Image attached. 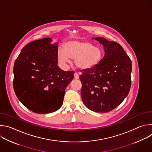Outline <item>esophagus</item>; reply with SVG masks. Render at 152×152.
Instances as JSON below:
<instances>
[{"label":"esophagus","instance_id":"34e87169","mask_svg":"<svg viewBox=\"0 0 152 152\" xmlns=\"http://www.w3.org/2000/svg\"><path fill=\"white\" fill-rule=\"evenodd\" d=\"M74 77H75L76 79H79V75H78L77 73H74Z\"/></svg>","mask_w":152,"mask_h":152}]
</instances>
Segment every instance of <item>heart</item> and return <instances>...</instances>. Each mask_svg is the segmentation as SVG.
<instances>
[{"label": "heart", "instance_id": "1", "mask_svg": "<svg viewBox=\"0 0 152 152\" xmlns=\"http://www.w3.org/2000/svg\"><path fill=\"white\" fill-rule=\"evenodd\" d=\"M102 55V50L89 41L70 40L65 43L64 49L58 50L57 59L64 66L70 63L72 59L78 69L87 70L99 64Z\"/></svg>", "mask_w": 152, "mask_h": 152}]
</instances>
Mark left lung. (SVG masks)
<instances>
[{
	"label": "left lung",
	"instance_id": "1",
	"mask_svg": "<svg viewBox=\"0 0 152 152\" xmlns=\"http://www.w3.org/2000/svg\"><path fill=\"white\" fill-rule=\"evenodd\" d=\"M102 44L104 56L94 68L83 70L81 96L89 110L105 113L120 105L131 86L132 61L118 43L97 37Z\"/></svg>",
	"mask_w": 152,
	"mask_h": 152
}]
</instances>
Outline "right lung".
I'll use <instances>...</instances> for the list:
<instances>
[{
	"instance_id": "add662e5",
	"label": "right lung",
	"mask_w": 152,
	"mask_h": 152,
	"mask_svg": "<svg viewBox=\"0 0 152 152\" xmlns=\"http://www.w3.org/2000/svg\"><path fill=\"white\" fill-rule=\"evenodd\" d=\"M52 41L48 37L28 43L14 62V92L21 103L37 114L58 110L74 77L75 72L58 66V43Z\"/></svg>"
}]
</instances>
